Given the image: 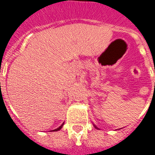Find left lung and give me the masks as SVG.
Instances as JSON below:
<instances>
[{
	"label": "left lung",
	"mask_w": 155,
	"mask_h": 155,
	"mask_svg": "<svg viewBox=\"0 0 155 155\" xmlns=\"http://www.w3.org/2000/svg\"><path fill=\"white\" fill-rule=\"evenodd\" d=\"M95 127H96V126H95Z\"/></svg>",
	"instance_id": "8db88e82"
}]
</instances>
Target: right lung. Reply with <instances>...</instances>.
Segmentation results:
<instances>
[{"label": "right lung", "mask_w": 155, "mask_h": 155, "mask_svg": "<svg viewBox=\"0 0 155 155\" xmlns=\"http://www.w3.org/2000/svg\"><path fill=\"white\" fill-rule=\"evenodd\" d=\"M63 124H62L61 126L59 127V128H57V129H55V130H51V131H58V130H60L61 128H62V126H63Z\"/></svg>", "instance_id": "1"}]
</instances>
